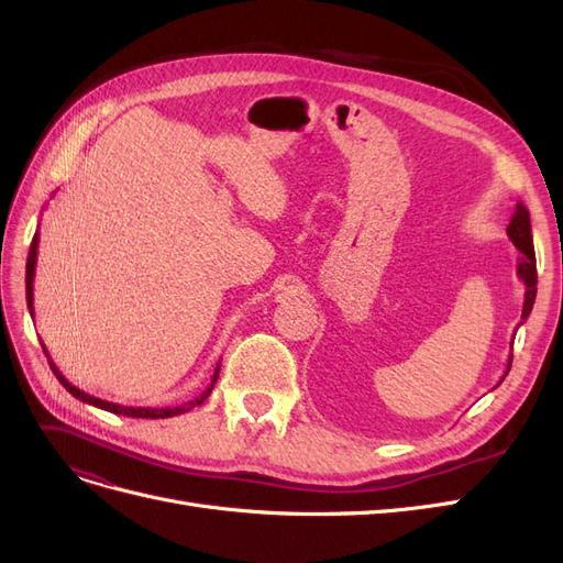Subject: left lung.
Returning <instances> with one entry per match:
<instances>
[{
    "instance_id": "1",
    "label": "left lung",
    "mask_w": 563,
    "mask_h": 563,
    "mask_svg": "<svg viewBox=\"0 0 563 563\" xmlns=\"http://www.w3.org/2000/svg\"><path fill=\"white\" fill-rule=\"evenodd\" d=\"M507 236L512 240V244L521 251V258L517 263V275L526 286V294H523V310H521V323L523 319H528L533 310V302H536V284H538V272H536V251H533V234H531V216H528V209L523 203H517L515 216L509 220L507 225ZM509 366H512V356L507 360V368H505V376L509 373ZM503 376V380H505ZM500 385V383H498Z\"/></svg>"
}]
</instances>
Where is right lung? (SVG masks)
I'll list each match as a JSON object with an SVG mask.
<instances>
[{"label":"right lung","instance_id":"right-lung-1","mask_svg":"<svg viewBox=\"0 0 563 563\" xmlns=\"http://www.w3.org/2000/svg\"><path fill=\"white\" fill-rule=\"evenodd\" d=\"M37 244H40V232L35 234V240H32V244H30L27 265H25V296H27V310H30L32 317H35V308H32V282H35V267H37ZM42 347H44V345H42ZM44 352H46V347H44ZM46 356H48V352H46ZM48 364H51V371L56 373V378L60 380V385H63L67 391H70L73 397H77V399L84 401V404H91V406H96V408H103V411H110V413H117V416H126V418H174V416H180V413H185V411H190V408L203 404V399H207V397L211 395V389H213V385H216V380H218V371H220V364H218L216 371H213L211 385H209L207 389H203L197 399L187 401V404H183V406H176V408H145V406H119V404H112V401H106V399L91 397V395H87V391H81L79 387H75L70 380H67V378L63 376V373L58 371V366H56L54 362H51V356H48Z\"/></svg>","mask_w":563,"mask_h":563}]
</instances>
